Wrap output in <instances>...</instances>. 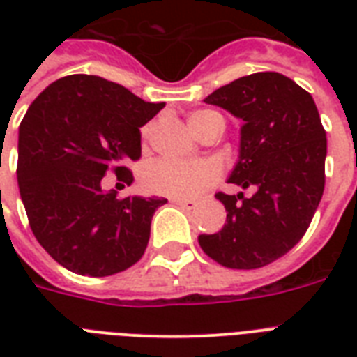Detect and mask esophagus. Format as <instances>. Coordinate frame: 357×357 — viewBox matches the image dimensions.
<instances>
[{
    "instance_id": "1",
    "label": "esophagus",
    "mask_w": 357,
    "mask_h": 357,
    "mask_svg": "<svg viewBox=\"0 0 357 357\" xmlns=\"http://www.w3.org/2000/svg\"><path fill=\"white\" fill-rule=\"evenodd\" d=\"M172 204H176V206H179V207H183V209H187V211H190V209H195V207H196V202L179 200V198H174Z\"/></svg>"
}]
</instances>
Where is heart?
Instances as JSON below:
<instances>
[{"label":"heart","mask_w":357,"mask_h":357,"mask_svg":"<svg viewBox=\"0 0 357 357\" xmlns=\"http://www.w3.org/2000/svg\"><path fill=\"white\" fill-rule=\"evenodd\" d=\"M213 116L215 111H196L190 114V128L198 133ZM150 135V126L142 128V137ZM218 181V168L209 161H176L157 159L150 162L142 176V183L153 195L189 200L198 198Z\"/></svg>","instance_id":"heart-1"}]
</instances>
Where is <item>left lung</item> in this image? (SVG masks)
<instances>
[{
  "instance_id": "obj_1",
  "label": "left lung",
  "mask_w": 357,
  "mask_h": 357,
  "mask_svg": "<svg viewBox=\"0 0 357 357\" xmlns=\"http://www.w3.org/2000/svg\"><path fill=\"white\" fill-rule=\"evenodd\" d=\"M243 120L229 183L252 196L217 192L228 211L218 234L200 235L218 265L252 271L271 265L304 237L324 192L326 131L307 91L278 72H257L209 94Z\"/></svg>"
}]
</instances>
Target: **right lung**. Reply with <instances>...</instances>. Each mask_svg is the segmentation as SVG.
Listing matches in <instances>:
<instances>
[{"label":"right lung","instance_id":"add662e5","mask_svg":"<svg viewBox=\"0 0 357 357\" xmlns=\"http://www.w3.org/2000/svg\"><path fill=\"white\" fill-rule=\"evenodd\" d=\"M162 107L86 74L61 77L29 105L18 133L20 196L36 241L59 265L103 278L142 257L151 217L167 200L119 198L102 179L113 172L131 185L126 162L139 161V128Z\"/></svg>","mask_w":357,"mask_h":357}]
</instances>
